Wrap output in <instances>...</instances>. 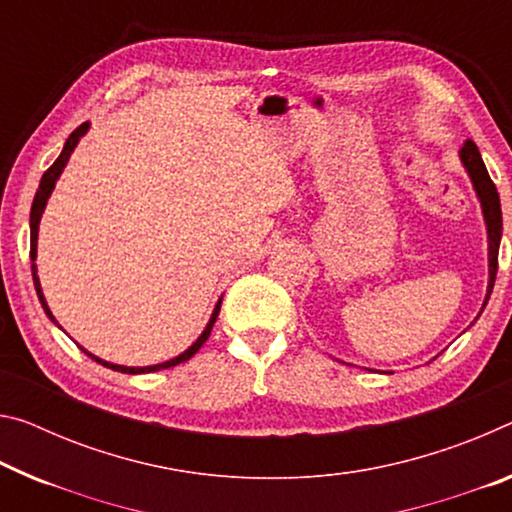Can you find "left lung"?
Returning <instances> with one entry per match:
<instances>
[{"label": "left lung", "mask_w": 512, "mask_h": 512, "mask_svg": "<svg viewBox=\"0 0 512 512\" xmlns=\"http://www.w3.org/2000/svg\"><path fill=\"white\" fill-rule=\"evenodd\" d=\"M458 157H460L462 168H465V173L469 175V182H472V186H474L478 202H481L485 232H488V291H485V300L481 307V312H483L485 305H488V298L492 294L494 278H497L499 243H501V230H504V225H501V202H499L497 186H494V182L490 180L488 168H485L483 159H481V152H478L476 143L472 139H465V143H462V148L458 152ZM481 312L476 314V319L481 316Z\"/></svg>", "instance_id": "1"}]
</instances>
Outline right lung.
Returning <instances> with one entry per match:
<instances>
[{
    "mask_svg": "<svg viewBox=\"0 0 512 512\" xmlns=\"http://www.w3.org/2000/svg\"><path fill=\"white\" fill-rule=\"evenodd\" d=\"M88 129H91V123H81V125L75 129V132H72V134L68 136V141H66V145H63V150H61V154H59V159H56L54 164L45 170V175L40 177V184H38V191H36L34 205H31V216H29V230H31V262H36V255H38V227H40V218H43V212H45V207H47V200H50L52 191H54V186H56V182H59V177H61V173H63V168L68 166L70 154L75 152L77 143H79L81 139H84ZM31 273H34V287H36V294H38L40 305H43L45 314L50 316V321H52V323H56V326H59V321L54 319V314H52V310H50V305H47L45 294H43V287H40L38 266H36V264H31ZM221 303H223V296L218 298V303L214 305V312H212V316H209L207 326H205V330L200 332V337L196 339V342H193L189 348H186L184 353L175 355V358H170V360H166V362L148 364V367H127V364H113V362H107V360L97 358V355H93L91 351H86L84 346H81V351H84L91 360L100 362L102 367L113 369V371H120V373H150V371L170 369V367H175V364H182V362H186V360H191L193 355H196V353L200 351V346L207 342L209 332H212L214 323H216V316H218V312H221ZM59 328H61V326H59ZM61 330H63V328H61Z\"/></svg>",
    "mask_w": 512,
    "mask_h": 512,
    "instance_id": "obj_1",
    "label": "right lung"
}]
</instances>
